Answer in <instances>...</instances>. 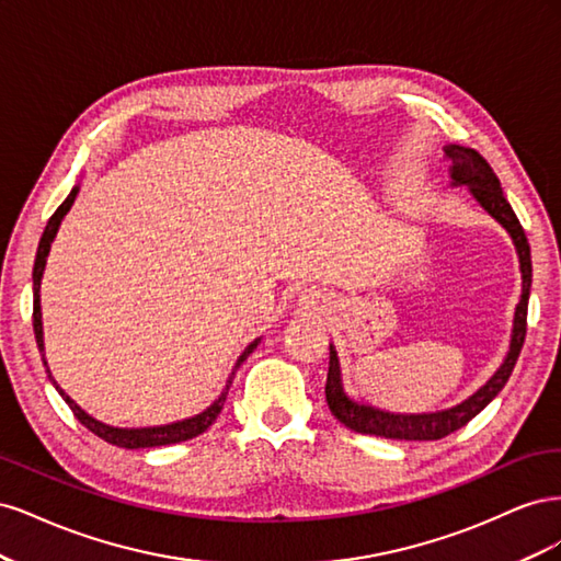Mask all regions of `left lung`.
Returning a JSON list of instances; mask_svg holds the SVG:
<instances>
[{
    "label": "left lung",
    "mask_w": 561,
    "mask_h": 561,
    "mask_svg": "<svg viewBox=\"0 0 561 561\" xmlns=\"http://www.w3.org/2000/svg\"><path fill=\"white\" fill-rule=\"evenodd\" d=\"M445 157L451 163L449 175L451 184H466L472 198L496 219V222L511 233L515 243L517 257H519V271H522V299L515 309L513 320V334H511V351H507L503 365L496 369V375L491 377L478 393H472L461 404L451 407V410L433 412V414H393L371 407L367 402H358L346 396L342 383V371H339V358L336 351L330 344V369H328V383H325V398L330 404V412L336 421H342L346 428L363 433V435H377L386 439H439L447 437L449 433L463 428L470 419L478 416L484 407L494 400L503 386L511 379L515 363L519 358V351L524 346L526 336V309H529V293H531V250L529 241H526L524 229L519 225L517 215L513 213L511 203L503 196L501 182L496 173L491 171V165L484 161L480 151L461 145H447Z\"/></svg>",
    "instance_id": "1"
}]
</instances>
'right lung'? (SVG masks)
Masks as SVG:
<instances>
[{
    "label": "right lung",
    "mask_w": 561,
    "mask_h": 561,
    "mask_svg": "<svg viewBox=\"0 0 561 561\" xmlns=\"http://www.w3.org/2000/svg\"><path fill=\"white\" fill-rule=\"evenodd\" d=\"M77 194H79V186H75V190L70 192V196H67V198L60 203V206H58V210H56L54 215H50L48 225H46V229H44V233H42L39 248H37L35 268H32V283H35V285H32V290H35V307H32V325H35V339H37V346H39L44 365H46V358H44V330H42L39 287H42V276H44V266H46V257H48L50 243H54V239H56V233H58V229H60L62 217H65L67 213H70ZM257 344H260V339H254V342L239 355V360H236L231 377H229V381H227V388L222 390V393H219V398L208 407L206 412H201V414H196V416H192V419H182V421H175V423H165V426H149V428H116V426H107V423L93 419L91 414L83 412L81 407H79L70 396H67L65 390L56 383V379L50 377L48 365H46V371H48L50 383L56 386V390L62 396V400L67 402V407H70L72 414H75L91 433H95L100 439H105V443L116 445V447H124V449L163 447V445L184 443V439H192V437H196V435H201V433H206V431L213 426L217 414L222 412V407H225V400H227V393H229V386H231V381H233L236 369H239V367L243 365V360L248 358V355H250L254 348H257Z\"/></svg>",
    "instance_id": "right-lung-1"
}]
</instances>
